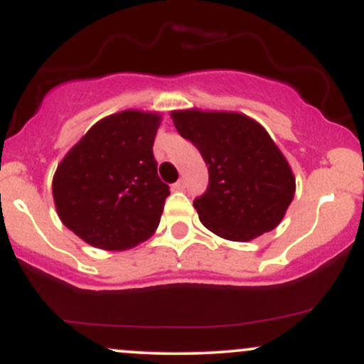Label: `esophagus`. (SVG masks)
I'll use <instances>...</instances> for the list:
<instances>
[{
    "label": "esophagus",
    "mask_w": 364,
    "mask_h": 364,
    "mask_svg": "<svg viewBox=\"0 0 364 364\" xmlns=\"http://www.w3.org/2000/svg\"><path fill=\"white\" fill-rule=\"evenodd\" d=\"M186 188V183H185V179H179V181H176L173 185V190H176V191H183Z\"/></svg>",
    "instance_id": "1"
}]
</instances>
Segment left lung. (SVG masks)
Wrapping results in <instances>:
<instances>
[{
  "instance_id": "left-lung-1",
  "label": "left lung",
  "mask_w": 364,
  "mask_h": 364,
  "mask_svg": "<svg viewBox=\"0 0 364 364\" xmlns=\"http://www.w3.org/2000/svg\"><path fill=\"white\" fill-rule=\"evenodd\" d=\"M171 118L208 166L207 191L193 202L208 231L246 243L281 224L296 179L258 121L241 112L202 109L171 111Z\"/></svg>"
}]
</instances>
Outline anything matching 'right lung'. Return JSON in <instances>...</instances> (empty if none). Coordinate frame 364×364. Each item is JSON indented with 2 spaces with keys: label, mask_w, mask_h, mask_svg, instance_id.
Here are the masks:
<instances>
[{
  "label": "right lung",
  "mask_w": 364,
  "mask_h": 364,
  "mask_svg": "<svg viewBox=\"0 0 364 364\" xmlns=\"http://www.w3.org/2000/svg\"><path fill=\"white\" fill-rule=\"evenodd\" d=\"M161 119L136 109L106 116L58 164L56 212L85 243L123 252L156 232L169 195L152 154Z\"/></svg>",
  "instance_id": "1"
}]
</instances>
